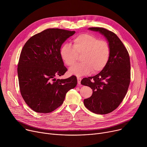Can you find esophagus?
<instances>
[{
    "label": "esophagus",
    "mask_w": 147,
    "mask_h": 147,
    "mask_svg": "<svg viewBox=\"0 0 147 147\" xmlns=\"http://www.w3.org/2000/svg\"><path fill=\"white\" fill-rule=\"evenodd\" d=\"M77 79H78V84H80L81 80H82V78H79V77H78V78H77Z\"/></svg>",
    "instance_id": "34e87169"
}]
</instances>
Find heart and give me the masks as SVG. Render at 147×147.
<instances>
[{"label": "heart", "instance_id": "heart-1", "mask_svg": "<svg viewBox=\"0 0 147 147\" xmlns=\"http://www.w3.org/2000/svg\"><path fill=\"white\" fill-rule=\"evenodd\" d=\"M73 47L65 43L60 49V55L68 66L73 65L82 55V63L73 65L69 69V73L81 76L102 71L109 61L111 49L109 43L105 40L90 34H81L74 38Z\"/></svg>", "mask_w": 147, "mask_h": 147}]
</instances>
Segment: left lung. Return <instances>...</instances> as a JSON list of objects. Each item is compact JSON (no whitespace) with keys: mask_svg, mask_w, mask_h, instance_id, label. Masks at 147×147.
<instances>
[{"mask_svg":"<svg viewBox=\"0 0 147 147\" xmlns=\"http://www.w3.org/2000/svg\"><path fill=\"white\" fill-rule=\"evenodd\" d=\"M89 30L102 34L109 43L111 53L109 62L98 74L84 78L81 84L92 89V96L84 99V105L90 111L106 114L115 110L124 99L130 81L129 53L118 36L101 27Z\"/></svg>","mask_w":147,"mask_h":147,"instance_id":"8db88e82","label":"left lung"}]
</instances>
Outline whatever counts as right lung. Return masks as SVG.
I'll use <instances>...</instances> for the list:
<instances>
[{"instance_id":"right-lung-1","label":"right lung","mask_w":147,"mask_h":147,"mask_svg":"<svg viewBox=\"0 0 147 147\" xmlns=\"http://www.w3.org/2000/svg\"><path fill=\"white\" fill-rule=\"evenodd\" d=\"M74 33L48 28L30 37L23 46L17 68L20 89L26 103L35 112L56 110L63 104L67 92L76 86L75 76L56 79L67 71L60 55L61 45Z\"/></svg>"}]
</instances>
